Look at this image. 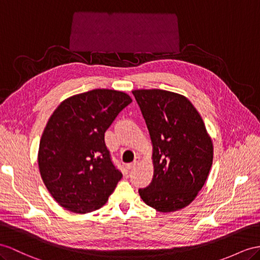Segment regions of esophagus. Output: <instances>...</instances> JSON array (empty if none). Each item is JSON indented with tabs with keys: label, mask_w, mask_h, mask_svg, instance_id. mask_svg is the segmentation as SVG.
<instances>
[{
	"label": "esophagus",
	"mask_w": 260,
	"mask_h": 260,
	"mask_svg": "<svg viewBox=\"0 0 260 260\" xmlns=\"http://www.w3.org/2000/svg\"><path fill=\"white\" fill-rule=\"evenodd\" d=\"M139 161H141V159H139V157H136V158L134 159V161L127 165V169H134V168L136 167V166L139 164Z\"/></svg>",
	"instance_id": "34e87169"
}]
</instances>
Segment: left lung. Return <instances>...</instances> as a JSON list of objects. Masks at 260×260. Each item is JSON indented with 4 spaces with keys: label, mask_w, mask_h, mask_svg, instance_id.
<instances>
[{
    "label": "left lung",
    "mask_w": 260,
    "mask_h": 260,
    "mask_svg": "<svg viewBox=\"0 0 260 260\" xmlns=\"http://www.w3.org/2000/svg\"><path fill=\"white\" fill-rule=\"evenodd\" d=\"M152 143L154 177L139 189L159 212L189 205L202 189L213 162V144L199 112L187 98L152 89L133 91Z\"/></svg>",
    "instance_id": "obj_1"
}]
</instances>
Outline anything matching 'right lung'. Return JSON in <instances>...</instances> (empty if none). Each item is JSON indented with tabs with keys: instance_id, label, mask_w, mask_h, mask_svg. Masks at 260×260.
Here are the masks:
<instances>
[{
	"instance_id": "add662e5",
	"label": "right lung",
	"mask_w": 260,
	"mask_h": 260,
	"mask_svg": "<svg viewBox=\"0 0 260 260\" xmlns=\"http://www.w3.org/2000/svg\"><path fill=\"white\" fill-rule=\"evenodd\" d=\"M131 102L124 92L95 89L68 98L52 113L39 143L38 166L46 188L66 210H99L121 180L104 133Z\"/></svg>"
}]
</instances>
